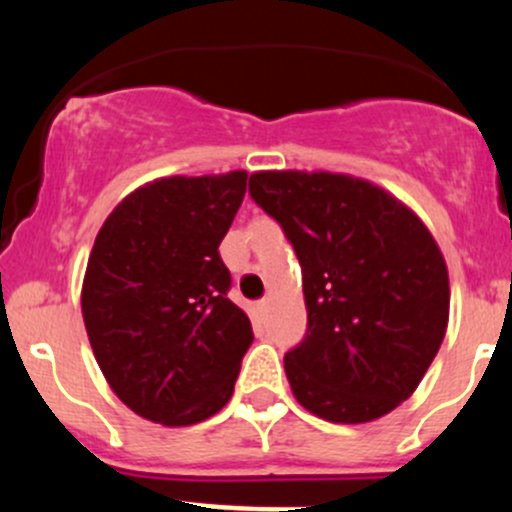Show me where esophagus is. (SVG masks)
Returning a JSON list of instances; mask_svg holds the SVG:
<instances>
[{
	"label": "esophagus",
	"mask_w": 512,
	"mask_h": 512,
	"mask_svg": "<svg viewBox=\"0 0 512 512\" xmlns=\"http://www.w3.org/2000/svg\"><path fill=\"white\" fill-rule=\"evenodd\" d=\"M257 310H260V313L264 315V313H267V310H269V298H264V301H260V303H257Z\"/></svg>",
	"instance_id": "obj_1"
}]
</instances>
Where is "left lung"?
I'll return each instance as SVG.
<instances>
[{
	"label": "left lung",
	"instance_id": "8db88e82",
	"mask_svg": "<svg viewBox=\"0 0 512 512\" xmlns=\"http://www.w3.org/2000/svg\"><path fill=\"white\" fill-rule=\"evenodd\" d=\"M250 195L301 262L308 330L284 356L293 397L332 424L390 414L419 387L448 330L436 238L407 204L354 175L260 170Z\"/></svg>",
	"mask_w": 512,
	"mask_h": 512
}]
</instances>
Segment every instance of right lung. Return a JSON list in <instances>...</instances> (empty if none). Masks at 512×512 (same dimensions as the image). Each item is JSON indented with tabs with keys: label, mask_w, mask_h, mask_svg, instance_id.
<instances>
[{
	"label": "right lung",
	"mask_w": 512,
	"mask_h": 512,
	"mask_svg": "<svg viewBox=\"0 0 512 512\" xmlns=\"http://www.w3.org/2000/svg\"><path fill=\"white\" fill-rule=\"evenodd\" d=\"M245 187V170L146 182L110 211L88 255L93 356L120 402L154 424L192 426L226 407L255 339L219 255Z\"/></svg>",
	"instance_id": "add662e5"
}]
</instances>
